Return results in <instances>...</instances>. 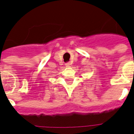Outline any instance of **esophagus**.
Segmentation results:
<instances>
[{
	"instance_id": "esophagus-1",
	"label": "esophagus",
	"mask_w": 134,
	"mask_h": 134,
	"mask_svg": "<svg viewBox=\"0 0 134 134\" xmlns=\"http://www.w3.org/2000/svg\"><path fill=\"white\" fill-rule=\"evenodd\" d=\"M69 66H70V63H67L65 64V67H69Z\"/></svg>"
}]
</instances>
